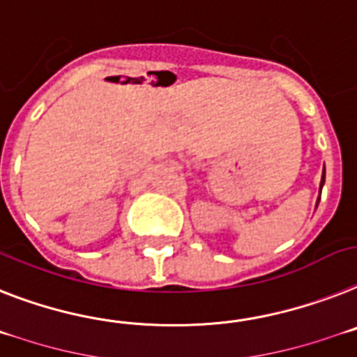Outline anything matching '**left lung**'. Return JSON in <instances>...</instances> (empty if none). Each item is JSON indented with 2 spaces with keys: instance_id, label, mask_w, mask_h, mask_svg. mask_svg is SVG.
<instances>
[{
  "instance_id": "left-lung-1",
  "label": "left lung",
  "mask_w": 357,
  "mask_h": 357,
  "mask_svg": "<svg viewBox=\"0 0 357 357\" xmlns=\"http://www.w3.org/2000/svg\"><path fill=\"white\" fill-rule=\"evenodd\" d=\"M323 183H325V170H323V178H321V187H323ZM317 202H319V199H317Z\"/></svg>"
}]
</instances>
